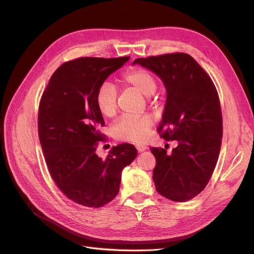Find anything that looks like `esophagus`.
Wrapping results in <instances>:
<instances>
[{"instance_id":"34e87169","label":"esophagus","mask_w":254,"mask_h":254,"mask_svg":"<svg viewBox=\"0 0 254 254\" xmlns=\"http://www.w3.org/2000/svg\"><path fill=\"white\" fill-rule=\"evenodd\" d=\"M135 147H136V150L139 152H142V151L147 149V146H145V145H136Z\"/></svg>"}]
</instances>
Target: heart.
Listing matches in <instances>:
<instances>
[{"mask_svg": "<svg viewBox=\"0 0 254 254\" xmlns=\"http://www.w3.org/2000/svg\"><path fill=\"white\" fill-rule=\"evenodd\" d=\"M122 81L140 92L145 96H151L157 91V81L153 75L145 68H130L122 76ZM95 103L98 111L104 117L111 118L117 112L118 93L117 89L110 81H104L98 87ZM152 126V120L148 115L143 117H129L125 115L114 123L112 134L117 140L124 142L142 143L149 135V129Z\"/></svg>", "mask_w": 254, "mask_h": 254, "instance_id": "obj_1", "label": "heart"}]
</instances>
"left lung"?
Returning <instances> with one entry per match:
<instances>
[{
	"label": "left lung",
	"instance_id": "left-lung-1",
	"mask_svg": "<svg viewBox=\"0 0 254 254\" xmlns=\"http://www.w3.org/2000/svg\"><path fill=\"white\" fill-rule=\"evenodd\" d=\"M136 64L163 81L166 103L158 132L166 141H178L170 153L150 149L157 161L156 190L170 200L188 201L206 187L218 160L222 117L216 88L189 54L137 58Z\"/></svg>",
	"mask_w": 254,
	"mask_h": 254
}]
</instances>
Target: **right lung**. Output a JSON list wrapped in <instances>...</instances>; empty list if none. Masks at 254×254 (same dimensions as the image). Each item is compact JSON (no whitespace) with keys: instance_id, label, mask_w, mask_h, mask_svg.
Masks as SVG:
<instances>
[{"instance_id":"right-lung-1","label":"right lung","mask_w":254,"mask_h":254,"mask_svg":"<svg viewBox=\"0 0 254 254\" xmlns=\"http://www.w3.org/2000/svg\"><path fill=\"white\" fill-rule=\"evenodd\" d=\"M130 57H82L61 64L44 90L38 132L45 162L60 190L74 202L99 207L118 195L122 171L135 159L132 144L113 146L105 160L96 155L105 126L95 96L108 76Z\"/></svg>"}]
</instances>
